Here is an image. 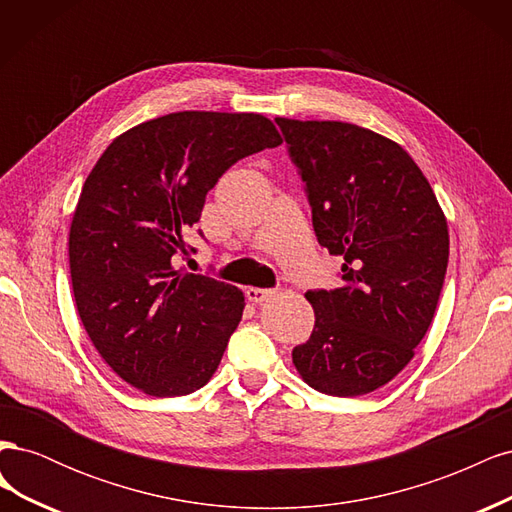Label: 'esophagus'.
<instances>
[{"instance_id":"34e87169","label":"esophagus","mask_w":512,"mask_h":512,"mask_svg":"<svg viewBox=\"0 0 512 512\" xmlns=\"http://www.w3.org/2000/svg\"><path fill=\"white\" fill-rule=\"evenodd\" d=\"M277 292H280L277 288H247V290H245L247 299L254 301V303H265V301H269L271 297H275Z\"/></svg>"}]
</instances>
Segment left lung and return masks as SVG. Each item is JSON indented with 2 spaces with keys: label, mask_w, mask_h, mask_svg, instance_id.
<instances>
[{
  "label": "left lung",
  "mask_w": 512,
  "mask_h": 512,
  "mask_svg": "<svg viewBox=\"0 0 512 512\" xmlns=\"http://www.w3.org/2000/svg\"><path fill=\"white\" fill-rule=\"evenodd\" d=\"M275 121L318 243L344 258L342 286L305 294L316 324L292 363L320 393H371L410 363L436 314L446 218L421 168L389 138L344 121Z\"/></svg>",
  "instance_id": "left-lung-1"
}]
</instances>
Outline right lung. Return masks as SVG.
Here are the masks:
<instances>
[{
	"label": "right lung",
	"instance_id": "obj_1",
	"mask_svg": "<svg viewBox=\"0 0 512 512\" xmlns=\"http://www.w3.org/2000/svg\"><path fill=\"white\" fill-rule=\"evenodd\" d=\"M280 143L256 113H170L117 136L89 173L68 243L74 301L102 359L143 393L190 395L218 369L243 292L177 256L196 252L185 237L226 170Z\"/></svg>",
	"mask_w": 512,
	"mask_h": 512
}]
</instances>
